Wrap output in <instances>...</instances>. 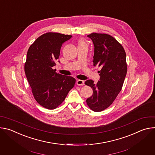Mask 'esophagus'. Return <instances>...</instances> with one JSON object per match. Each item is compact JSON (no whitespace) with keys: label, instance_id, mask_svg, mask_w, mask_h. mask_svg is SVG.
<instances>
[{"label":"esophagus","instance_id":"1","mask_svg":"<svg viewBox=\"0 0 155 155\" xmlns=\"http://www.w3.org/2000/svg\"><path fill=\"white\" fill-rule=\"evenodd\" d=\"M77 84L78 86H83V85H84V81L81 80H78L77 81Z\"/></svg>","mask_w":155,"mask_h":155}]
</instances>
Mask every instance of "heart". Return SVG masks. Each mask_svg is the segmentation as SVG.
Wrapping results in <instances>:
<instances>
[{"mask_svg":"<svg viewBox=\"0 0 155 155\" xmlns=\"http://www.w3.org/2000/svg\"><path fill=\"white\" fill-rule=\"evenodd\" d=\"M78 43H79V45H80V44H85V43H84V41L83 40H80Z\"/></svg>","mask_w":155,"mask_h":155,"instance_id":"heart-1","label":"heart"}]
</instances>
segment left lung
Returning a JSON list of instances; mask_svg holds the SVG:
<instances>
[{
  "label": "left lung",
  "mask_w": 155,
  "mask_h": 155,
  "mask_svg": "<svg viewBox=\"0 0 155 155\" xmlns=\"http://www.w3.org/2000/svg\"><path fill=\"white\" fill-rule=\"evenodd\" d=\"M94 45V66L99 65V81L95 84L87 80L85 84L90 86L93 95L86 99L89 107L101 112L111 105L121 91L127 73L126 53L121 44L111 35L92 33L87 35Z\"/></svg>",
  "instance_id": "left-lung-1"
}]
</instances>
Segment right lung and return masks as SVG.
Segmentation results:
<instances>
[{
  "mask_svg": "<svg viewBox=\"0 0 155 155\" xmlns=\"http://www.w3.org/2000/svg\"><path fill=\"white\" fill-rule=\"evenodd\" d=\"M72 36L48 32L37 38L29 47L25 71L36 101L51 110L59 106L74 86L75 79L53 69L62 44Z\"/></svg>",
  "mask_w": 155,
  "mask_h": 155,
  "instance_id": "1",
  "label": "right lung"
}]
</instances>
